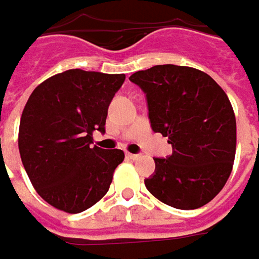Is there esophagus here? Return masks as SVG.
Masks as SVG:
<instances>
[{"label":"esophagus","mask_w":259,"mask_h":259,"mask_svg":"<svg viewBox=\"0 0 259 259\" xmlns=\"http://www.w3.org/2000/svg\"><path fill=\"white\" fill-rule=\"evenodd\" d=\"M126 156H127V157H129V159H132V160H136V159H139V157H140L139 154H133V153H126Z\"/></svg>","instance_id":"1"}]
</instances>
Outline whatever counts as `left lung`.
Here are the masks:
<instances>
[{"mask_svg": "<svg viewBox=\"0 0 259 259\" xmlns=\"http://www.w3.org/2000/svg\"><path fill=\"white\" fill-rule=\"evenodd\" d=\"M146 95L153 132L168 137L173 153L154 157L144 180L161 203L194 210L210 203L233 170L237 124L230 99L201 70L156 65L130 76Z\"/></svg>", "mask_w": 259, "mask_h": 259, "instance_id": "left-lung-1", "label": "left lung"}]
</instances>
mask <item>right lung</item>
Here are the masks:
<instances>
[{
    "label": "right lung",
    "mask_w": 259,
    "mask_h": 259,
    "mask_svg": "<svg viewBox=\"0 0 259 259\" xmlns=\"http://www.w3.org/2000/svg\"><path fill=\"white\" fill-rule=\"evenodd\" d=\"M124 73L69 69L36 86L21 116L18 147L36 193L58 210L76 214L107 193L119 149L91 147L92 133H105L107 109Z\"/></svg>",
    "instance_id": "right-lung-1"
}]
</instances>
